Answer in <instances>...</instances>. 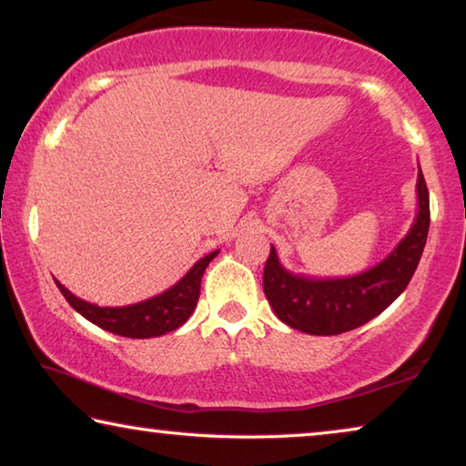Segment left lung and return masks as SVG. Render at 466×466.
Masks as SVG:
<instances>
[{
	"instance_id": "8db88e82",
	"label": "left lung",
	"mask_w": 466,
	"mask_h": 466,
	"mask_svg": "<svg viewBox=\"0 0 466 466\" xmlns=\"http://www.w3.org/2000/svg\"><path fill=\"white\" fill-rule=\"evenodd\" d=\"M428 230L430 193L420 168L415 222L384 261L351 278L314 279L283 269L271 247L263 271L265 296L278 319L291 329L309 335L347 333L378 317L403 294L420 265Z\"/></svg>"
}]
</instances>
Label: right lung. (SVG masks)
<instances>
[{"label": "right lung", "instance_id": "1", "mask_svg": "<svg viewBox=\"0 0 466 466\" xmlns=\"http://www.w3.org/2000/svg\"><path fill=\"white\" fill-rule=\"evenodd\" d=\"M219 250L209 252L199 258L187 275L170 289L162 291L154 298H147L144 302L129 304V306H96L86 302V299L74 296L66 286L55 279L63 298L67 299L69 306L76 312H80L86 320L108 330V333L129 337V339H149L167 335L170 330H177L180 325H185L187 319L191 317L197 299L201 291V278L205 267H208Z\"/></svg>", "mask_w": 466, "mask_h": 466}]
</instances>
